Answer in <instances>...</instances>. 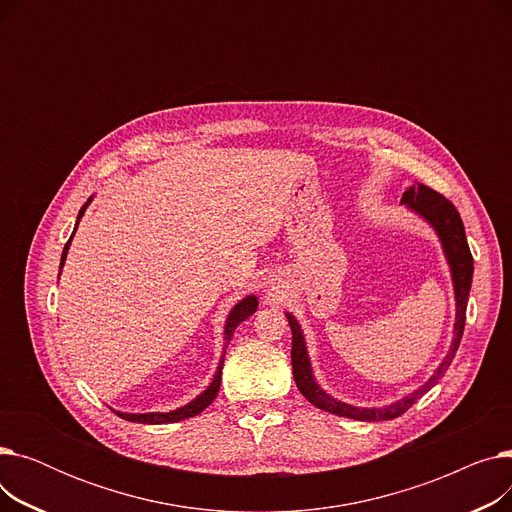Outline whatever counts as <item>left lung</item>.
Returning <instances> with one entry per match:
<instances>
[{
	"mask_svg": "<svg viewBox=\"0 0 512 512\" xmlns=\"http://www.w3.org/2000/svg\"><path fill=\"white\" fill-rule=\"evenodd\" d=\"M400 203L407 205L409 209L419 213L425 222L432 224V228L438 232V236L442 240V249H444V255L450 265L452 284H454V299H456V321H454L452 346H450L448 355L444 357V361L440 363V367L436 369V373L421 388H417L415 392H411L405 398H400L398 402H392V405H388V407L359 409V407L346 405V402L332 398L330 394H326L317 386L299 321L294 319L290 313H286V319H288L290 330H292L290 357H292L294 382H297V388L311 402V405H315L321 411L338 415V417H348V419H357V421H388V419L400 417L407 409H411L425 392H429L440 382V378L450 367L456 351H459V344L463 338L465 319H467L465 317L467 301H469V290H471V280H473V257H471V251L467 245V236H465V226H463L461 215L444 195L436 193L434 188H429L425 184L411 186L409 191L402 193Z\"/></svg>",
	"mask_w": 512,
	"mask_h": 512,
	"instance_id": "obj_1",
	"label": "left lung"
}]
</instances>
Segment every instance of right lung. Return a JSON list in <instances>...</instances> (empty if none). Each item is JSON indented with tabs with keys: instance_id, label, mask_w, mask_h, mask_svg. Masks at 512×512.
Returning <instances> with one entry per match:
<instances>
[{
	"instance_id": "right-lung-1",
	"label": "right lung",
	"mask_w": 512,
	"mask_h": 512,
	"mask_svg": "<svg viewBox=\"0 0 512 512\" xmlns=\"http://www.w3.org/2000/svg\"><path fill=\"white\" fill-rule=\"evenodd\" d=\"M91 203V199L80 207V213H78V220L83 218V213H85V209H87V205ZM72 240V238H70ZM70 240L66 242V247H64V253H62V263H60V270H62V265H64V261H66V255H68V247H70ZM257 311V297H247V299H242L240 303H236L234 305V309L230 311V315H228V319H226V328H224V355H226V348H228V342H230V338H232V334H234V330L238 328V324L240 321H245L249 315H253ZM224 355H222V361H220V365H218V371H215V375H213V382L207 386V390L203 392V394H199L195 400H191L188 402V405H184V407H180V409H176V411H170V413H143V415H130V413H120V411H116V415H120L122 419H126V421H134V423H151V425H159V423H174V421H182V419H188V417H195V415H199L201 411H205L211 402H213V398L218 396V390H220V384H222V367H224Z\"/></svg>"
}]
</instances>
